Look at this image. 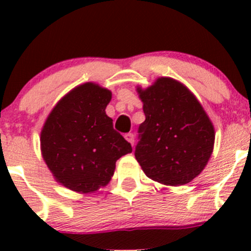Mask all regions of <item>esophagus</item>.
<instances>
[{
    "mask_svg": "<svg viewBox=\"0 0 251 251\" xmlns=\"http://www.w3.org/2000/svg\"><path fill=\"white\" fill-rule=\"evenodd\" d=\"M125 140L127 141V142H130V143L132 144V146H133V143H135V137H133L132 133H126V135H125Z\"/></svg>",
    "mask_w": 251,
    "mask_h": 251,
    "instance_id": "34e87169",
    "label": "esophagus"
}]
</instances>
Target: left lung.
I'll return each mask as SVG.
<instances>
[{
	"mask_svg": "<svg viewBox=\"0 0 251 251\" xmlns=\"http://www.w3.org/2000/svg\"><path fill=\"white\" fill-rule=\"evenodd\" d=\"M136 91L146 115L135 151L143 173L165 186L193 181L214 151V124L203 105L186 85L169 76Z\"/></svg>",
	"mask_w": 251,
	"mask_h": 251,
	"instance_id": "obj_1",
	"label": "left lung"
}]
</instances>
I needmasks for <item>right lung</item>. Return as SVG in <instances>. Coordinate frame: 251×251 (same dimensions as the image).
Instances as JSON below:
<instances>
[{
  "label": "right lung",
  "mask_w": 251,
  "mask_h": 251,
  "mask_svg": "<svg viewBox=\"0 0 251 251\" xmlns=\"http://www.w3.org/2000/svg\"><path fill=\"white\" fill-rule=\"evenodd\" d=\"M111 91L96 82L76 86L48 114L40 148L58 183L77 193H93L107 186L119 158L131 144L113 128L105 113Z\"/></svg>",
  "instance_id": "1"
}]
</instances>
